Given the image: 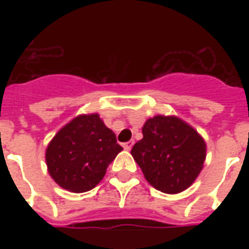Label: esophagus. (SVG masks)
<instances>
[{
  "label": "esophagus",
  "instance_id": "obj_1",
  "mask_svg": "<svg viewBox=\"0 0 249 249\" xmlns=\"http://www.w3.org/2000/svg\"><path fill=\"white\" fill-rule=\"evenodd\" d=\"M133 144H135V141L130 140V141H126V142H124V144H123V146H124V149H126V151H129V149H132V146H133Z\"/></svg>",
  "mask_w": 249,
  "mask_h": 249
}]
</instances>
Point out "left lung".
Returning a JSON list of instances; mask_svg holds the SVG:
<instances>
[{
  "mask_svg": "<svg viewBox=\"0 0 249 249\" xmlns=\"http://www.w3.org/2000/svg\"><path fill=\"white\" fill-rule=\"evenodd\" d=\"M148 183L164 193H178L196 180L205 160V142L178 117L156 116L142 126L132 148Z\"/></svg>",
  "mask_w": 249,
  "mask_h": 249,
  "instance_id": "obj_1",
  "label": "left lung"
}]
</instances>
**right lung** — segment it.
Wrapping results in <instances>:
<instances>
[{
  "mask_svg": "<svg viewBox=\"0 0 249 249\" xmlns=\"http://www.w3.org/2000/svg\"><path fill=\"white\" fill-rule=\"evenodd\" d=\"M123 148L98 114L78 116L66 124L46 149L52 178L71 192L90 191Z\"/></svg>",
  "mask_w": 249,
  "mask_h": 249,
  "instance_id": "add662e5",
  "label": "right lung"
}]
</instances>
